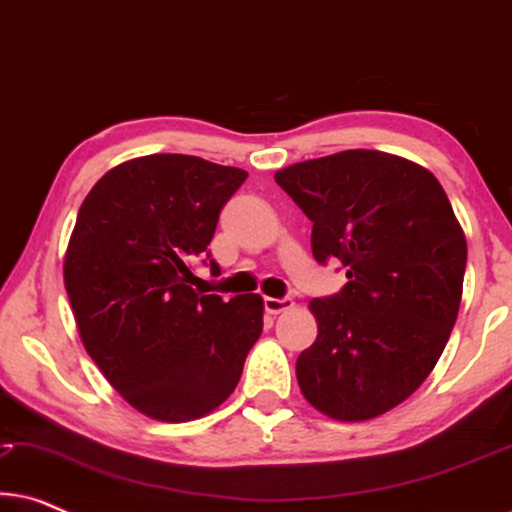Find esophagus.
<instances>
[{"mask_svg": "<svg viewBox=\"0 0 512 512\" xmlns=\"http://www.w3.org/2000/svg\"><path fill=\"white\" fill-rule=\"evenodd\" d=\"M263 305H265V312H268V314H279V312L291 310V307L296 303H293L291 298H265Z\"/></svg>", "mask_w": 512, "mask_h": 512, "instance_id": "obj_1", "label": "esophagus"}]
</instances>
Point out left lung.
Returning a JSON list of instances; mask_svg holds the SVG:
<instances>
[{
  "label": "left lung",
  "mask_w": 512,
  "mask_h": 512,
  "mask_svg": "<svg viewBox=\"0 0 512 512\" xmlns=\"http://www.w3.org/2000/svg\"><path fill=\"white\" fill-rule=\"evenodd\" d=\"M312 221V254L340 258L338 296L310 300L317 340L296 361L307 403L338 422L415 394L457 321L466 237L440 181L394 153L349 149L275 172Z\"/></svg>",
  "instance_id": "8db88e82"
}]
</instances>
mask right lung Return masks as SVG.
Returning <instances> with one entry per match:
<instances>
[{
	"label": "right lung",
	"instance_id": "obj_1",
	"mask_svg": "<svg viewBox=\"0 0 512 512\" xmlns=\"http://www.w3.org/2000/svg\"><path fill=\"white\" fill-rule=\"evenodd\" d=\"M244 179L240 167L151 153L111 167L76 216L62 272L81 342L111 387L158 422L219 408L261 338L258 293L223 300L191 286V263L209 258Z\"/></svg>",
	"mask_w": 512,
	"mask_h": 512
}]
</instances>
